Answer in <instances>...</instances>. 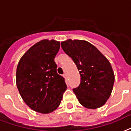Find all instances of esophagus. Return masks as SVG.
<instances>
[{
	"instance_id": "esophagus-1",
	"label": "esophagus",
	"mask_w": 131,
	"mask_h": 131,
	"mask_svg": "<svg viewBox=\"0 0 131 131\" xmlns=\"http://www.w3.org/2000/svg\"><path fill=\"white\" fill-rule=\"evenodd\" d=\"M63 77H64L66 79H67V78H68V77H67V74H66V73H64V74H63Z\"/></svg>"
}]
</instances>
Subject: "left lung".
Returning a JSON list of instances; mask_svg holds the SVG:
<instances>
[{
    "label": "left lung",
    "mask_w": 131,
    "mask_h": 131,
    "mask_svg": "<svg viewBox=\"0 0 131 131\" xmlns=\"http://www.w3.org/2000/svg\"><path fill=\"white\" fill-rule=\"evenodd\" d=\"M61 45L76 65L80 75V84L73 89L79 102L87 108L102 106L111 96L114 82L108 60L86 41L68 39Z\"/></svg>",
    "instance_id": "1"
}]
</instances>
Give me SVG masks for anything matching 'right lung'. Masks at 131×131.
Returning a JSON list of instances; mask_svg holds the SVG:
<instances>
[{"instance_id": "add662e5", "label": "right lung", "mask_w": 131, "mask_h": 131, "mask_svg": "<svg viewBox=\"0 0 131 131\" xmlns=\"http://www.w3.org/2000/svg\"><path fill=\"white\" fill-rule=\"evenodd\" d=\"M59 47V41L41 40L27 51L17 66L16 82L20 96L30 108L40 113L55 111L67 89L54 61Z\"/></svg>"}]
</instances>
